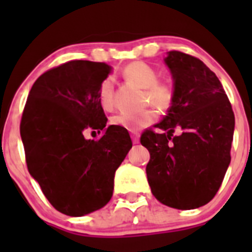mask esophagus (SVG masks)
Listing matches in <instances>:
<instances>
[{
    "mask_svg": "<svg viewBox=\"0 0 252 252\" xmlns=\"http://www.w3.org/2000/svg\"><path fill=\"white\" fill-rule=\"evenodd\" d=\"M131 137H132V142H133V144H139V141H140V135H139V133L132 132V133H131Z\"/></svg>",
    "mask_w": 252,
    "mask_h": 252,
    "instance_id": "esophagus-1",
    "label": "esophagus"
}]
</instances>
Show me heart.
<instances>
[{
  "label": "heart",
  "instance_id": "heart-1",
  "mask_svg": "<svg viewBox=\"0 0 252 252\" xmlns=\"http://www.w3.org/2000/svg\"><path fill=\"white\" fill-rule=\"evenodd\" d=\"M124 75L127 81L132 82L140 88H144V101L150 102L159 110L165 111L173 103L174 88L165 82H159V73L155 68L144 62H133L124 68ZM99 102L104 110L113 108V82L111 78H106L101 83L98 92ZM155 111L148 108L137 115L119 113L111 119V124L124 126L130 131H139L146 127L155 120Z\"/></svg>",
  "mask_w": 252,
  "mask_h": 252
}]
</instances>
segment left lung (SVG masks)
<instances>
[{
	"instance_id": "8db88e82",
	"label": "left lung",
	"mask_w": 252,
	"mask_h": 252,
	"mask_svg": "<svg viewBox=\"0 0 252 252\" xmlns=\"http://www.w3.org/2000/svg\"><path fill=\"white\" fill-rule=\"evenodd\" d=\"M165 64L174 81V99L155 125L161 132L148 128L140 139L150 153L146 175L158 201L194 209L221 187L231 161L235 115L220 79L202 60L173 50Z\"/></svg>"
}]
</instances>
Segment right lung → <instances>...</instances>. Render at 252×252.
Masks as SVG:
<instances>
[{"label":"right lung","instance_id":"1","mask_svg":"<svg viewBox=\"0 0 252 252\" xmlns=\"http://www.w3.org/2000/svg\"><path fill=\"white\" fill-rule=\"evenodd\" d=\"M111 69L88 60L55 66L31 87L22 112L29 173L51 206L66 216L81 217L110 202L116 170L132 148L126 128L106 127L98 92ZM87 128L104 133L87 140Z\"/></svg>","mask_w":252,"mask_h":252}]
</instances>
